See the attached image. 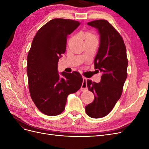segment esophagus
Masks as SVG:
<instances>
[{"instance_id": "esophagus-1", "label": "esophagus", "mask_w": 149, "mask_h": 149, "mask_svg": "<svg viewBox=\"0 0 149 149\" xmlns=\"http://www.w3.org/2000/svg\"><path fill=\"white\" fill-rule=\"evenodd\" d=\"M86 82H87V79L86 78H83V84L81 86V89H80L82 91H86V90L88 89Z\"/></svg>"}]
</instances>
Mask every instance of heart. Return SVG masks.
Wrapping results in <instances>:
<instances>
[{"label": "heart", "mask_w": 149, "mask_h": 149, "mask_svg": "<svg viewBox=\"0 0 149 149\" xmlns=\"http://www.w3.org/2000/svg\"><path fill=\"white\" fill-rule=\"evenodd\" d=\"M79 35L84 40L86 43L89 42H98V36L93 30L81 31L79 33ZM72 38H71L70 40H71Z\"/></svg>", "instance_id": "obj_1"}]
</instances>
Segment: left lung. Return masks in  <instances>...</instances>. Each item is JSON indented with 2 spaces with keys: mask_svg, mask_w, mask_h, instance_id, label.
Segmentation results:
<instances>
[{
  "mask_svg": "<svg viewBox=\"0 0 149 149\" xmlns=\"http://www.w3.org/2000/svg\"><path fill=\"white\" fill-rule=\"evenodd\" d=\"M88 24L98 30L100 45L94 59V69L102 76L100 83L87 80L89 91L94 95L93 102L85 107L86 113L92 118L107 115L119 100L127 78L128 60L122 36L106 20H96Z\"/></svg>",
  "mask_w": 149,
  "mask_h": 149,
  "instance_id": "1",
  "label": "left lung"
}]
</instances>
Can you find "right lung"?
Listing matches in <instances>:
<instances>
[{"instance_id":"add662e5","label":"right lung","mask_w":149,"mask_h":149,"mask_svg":"<svg viewBox=\"0 0 149 149\" xmlns=\"http://www.w3.org/2000/svg\"><path fill=\"white\" fill-rule=\"evenodd\" d=\"M80 25L70 19H54L40 28L34 37L27 56V76L31 100L40 111L57 116L65 110L67 96L78 91L83 78L78 71L60 78L58 62L66 51L67 36Z\"/></svg>"}]
</instances>
